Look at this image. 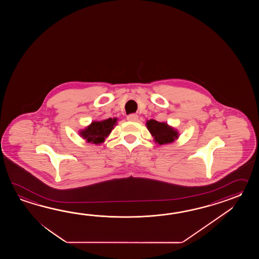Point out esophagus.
Instances as JSON below:
<instances>
[{
	"instance_id": "obj_1",
	"label": "esophagus",
	"mask_w": 259,
	"mask_h": 259,
	"mask_svg": "<svg viewBox=\"0 0 259 259\" xmlns=\"http://www.w3.org/2000/svg\"><path fill=\"white\" fill-rule=\"evenodd\" d=\"M138 118H139V116L136 115V114H131V115H128V116H127V119L128 121H137Z\"/></svg>"
}]
</instances>
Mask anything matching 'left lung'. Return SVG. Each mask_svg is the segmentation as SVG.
Returning <instances> with one entry per match:
<instances>
[{
	"label": "left lung",
	"mask_w": 259,
	"mask_h": 259,
	"mask_svg": "<svg viewBox=\"0 0 259 259\" xmlns=\"http://www.w3.org/2000/svg\"><path fill=\"white\" fill-rule=\"evenodd\" d=\"M146 127L154 137V142L162 144L173 143L179 138V133L176 130L167 125L165 122H158L154 119H150L146 122Z\"/></svg>",
	"instance_id": "obj_1"
}]
</instances>
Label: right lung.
Masks as SVG:
<instances>
[{
    "instance_id": "right-lung-1",
    "label": "right lung",
    "mask_w": 259,
    "mask_h": 259,
    "mask_svg": "<svg viewBox=\"0 0 259 259\" xmlns=\"http://www.w3.org/2000/svg\"><path fill=\"white\" fill-rule=\"evenodd\" d=\"M117 118H108L102 121L92 122V124L79 132L80 136L86 140L87 143H102L105 142V138L110 134L114 126L116 125Z\"/></svg>"
}]
</instances>
